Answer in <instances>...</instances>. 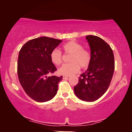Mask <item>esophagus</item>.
Instances as JSON below:
<instances>
[{"instance_id": "34e87169", "label": "esophagus", "mask_w": 132, "mask_h": 132, "mask_svg": "<svg viewBox=\"0 0 132 132\" xmlns=\"http://www.w3.org/2000/svg\"><path fill=\"white\" fill-rule=\"evenodd\" d=\"M69 76H63V79H67V78H69Z\"/></svg>"}]
</instances>
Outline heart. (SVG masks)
I'll list each match as a JSON object with an SVG mask.
<instances>
[{
	"mask_svg": "<svg viewBox=\"0 0 132 132\" xmlns=\"http://www.w3.org/2000/svg\"><path fill=\"white\" fill-rule=\"evenodd\" d=\"M64 53L70 54L69 61L70 63L63 64L58 69V73L62 75L69 76L75 75L82 69L88 68L91 61V54L87 50L82 48L81 44L71 41L65 43L63 46ZM61 52L57 49H54L50 53V60L53 64L60 65L62 63Z\"/></svg>",
	"mask_w": 132,
	"mask_h": 132,
	"instance_id": "b5f03b06",
	"label": "heart"
}]
</instances>
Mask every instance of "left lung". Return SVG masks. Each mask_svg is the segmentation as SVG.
I'll list each match as a JSON object with an SVG mask.
<instances>
[{
    "mask_svg": "<svg viewBox=\"0 0 132 132\" xmlns=\"http://www.w3.org/2000/svg\"><path fill=\"white\" fill-rule=\"evenodd\" d=\"M86 38L90 46L91 61L79 78L74 91L82 101L93 102L109 87L115 69L114 56L110 46L100 37L87 35Z\"/></svg>",
    "mask_w": 132,
    "mask_h": 132,
    "instance_id": "1",
    "label": "left lung"
}]
</instances>
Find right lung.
Instances as JSON below:
<instances>
[{"mask_svg":"<svg viewBox=\"0 0 132 132\" xmlns=\"http://www.w3.org/2000/svg\"><path fill=\"white\" fill-rule=\"evenodd\" d=\"M62 40L46 37L27 42L20 50L17 73L27 94L38 102H47L55 96L63 77L48 76L56 71L50 53Z\"/></svg>","mask_w":132,"mask_h":132,"instance_id":"right-lung-1","label":"right lung"}]
</instances>
